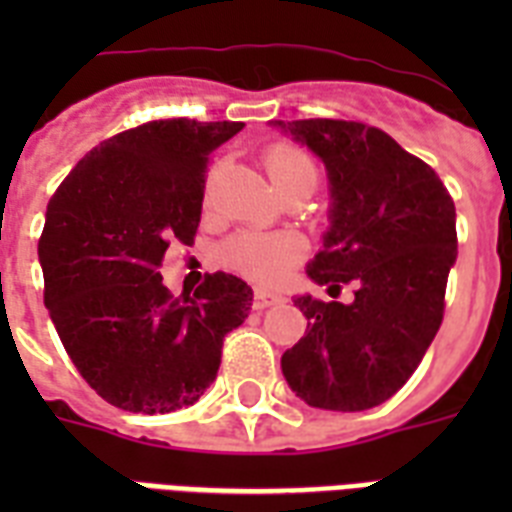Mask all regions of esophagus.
Returning <instances> with one entry per match:
<instances>
[{"mask_svg": "<svg viewBox=\"0 0 512 512\" xmlns=\"http://www.w3.org/2000/svg\"><path fill=\"white\" fill-rule=\"evenodd\" d=\"M281 303L279 295H273V292H263V289H257L255 295H252V308L255 311H265V308H271V305Z\"/></svg>", "mask_w": 512, "mask_h": 512, "instance_id": "1", "label": "esophagus"}]
</instances>
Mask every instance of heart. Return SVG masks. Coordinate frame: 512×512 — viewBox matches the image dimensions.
Wrapping results in <instances>:
<instances>
[{
  "instance_id": "b5f03b06",
  "label": "heart",
  "mask_w": 512,
  "mask_h": 512,
  "mask_svg": "<svg viewBox=\"0 0 512 512\" xmlns=\"http://www.w3.org/2000/svg\"><path fill=\"white\" fill-rule=\"evenodd\" d=\"M265 170L271 175L276 191L287 193L295 188H316L319 170L311 156L297 146H273L265 154ZM305 252V244L297 236L281 233V236H263V233H241L233 236L223 249V260L228 268L239 271L241 276L255 281L281 279L292 263H297Z\"/></svg>"
}]
</instances>
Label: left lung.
Instances as JSON below:
<instances>
[{
  "mask_svg": "<svg viewBox=\"0 0 512 512\" xmlns=\"http://www.w3.org/2000/svg\"><path fill=\"white\" fill-rule=\"evenodd\" d=\"M319 156L329 228L305 273L332 297L300 295L308 329L281 356L289 388L316 409L364 412L404 385L444 319L457 263V212L438 175L377 127L337 119L271 122Z\"/></svg>",
  "mask_w": 512,
  "mask_h": 512,
  "instance_id": "left-lung-1",
  "label": "left lung"
}]
</instances>
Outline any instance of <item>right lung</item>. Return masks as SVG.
I'll return each mask as SVG.
<instances>
[{
	"mask_svg": "<svg viewBox=\"0 0 512 512\" xmlns=\"http://www.w3.org/2000/svg\"><path fill=\"white\" fill-rule=\"evenodd\" d=\"M241 122L164 119L92 148L47 204L39 239L44 305L63 348L108 404L140 414L191 406L215 382L223 337L252 289L217 271L175 300L159 265L193 244L209 154Z\"/></svg>",
	"mask_w": 512,
	"mask_h": 512,
	"instance_id": "right-lung-1",
	"label": "right lung"
}]
</instances>
